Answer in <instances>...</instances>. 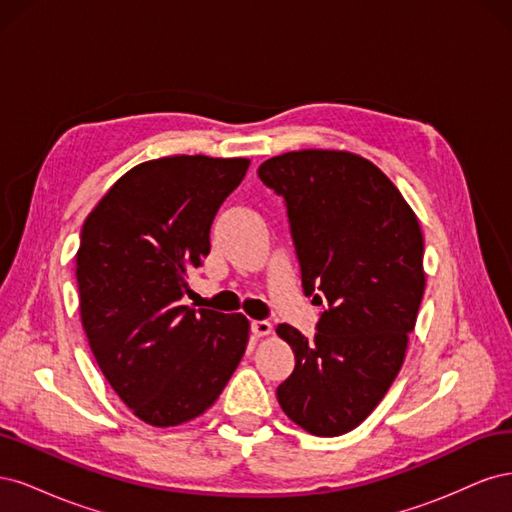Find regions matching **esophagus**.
Instances as JSON below:
<instances>
[{
  "label": "esophagus",
  "instance_id": "34e87169",
  "mask_svg": "<svg viewBox=\"0 0 512 512\" xmlns=\"http://www.w3.org/2000/svg\"><path fill=\"white\" fill-rule=\"evenodd\" d=\"M273 331V324L269 320H254L252 322V333L256 337H267Z\"/></svg>",
  "mask_w": 512,
  "mask_h": 512
}]
</instances>
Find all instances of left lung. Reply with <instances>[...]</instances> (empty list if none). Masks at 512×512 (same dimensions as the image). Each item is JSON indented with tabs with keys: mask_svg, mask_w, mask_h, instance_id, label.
Listing matches in <instances>:
<instances>
[{
	"mask_svg": "<svg viewBox=\"0 0 512 512\" xmlns=\"http://www.w3.org/2000/svg\"><path fill=\"white\" fill-rule=\"evenodd\" d=\"M258 177L286 200L305 294L327 303L312 339L290 324L275 329L294 352L277 401L307 433L342 436L404 365L425 292L423 232L395 183L356 153L288 151L262 162Z\"/></svg>",
	"mask_w": 512,
	"mask_h": 512,
	"instance_id": "8db88e82",
	"label": "left lung"
}]
</instances>
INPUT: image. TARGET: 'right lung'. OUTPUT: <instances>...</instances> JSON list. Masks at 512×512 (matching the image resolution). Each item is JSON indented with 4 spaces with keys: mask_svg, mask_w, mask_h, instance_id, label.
<instances>
[{
    "mask_svg": "<svg viewBox=\"0 0 512 512\" xmlns=\"http://www.w3.org/2000/svg\"><path fill=\"white\" fill-rule=\"evenodd\" d=\"M250 160L168 156L130 168L87 215L76 252L81 322L134 416L177 427L213 406L243 359L250 320L181 305L188 271Z\"/></svg>",
    "mask_w": 512,
    "mask_h": 512,
    "instance_id": "obj_1",
    "label": "right lung"
}]
</instances>
